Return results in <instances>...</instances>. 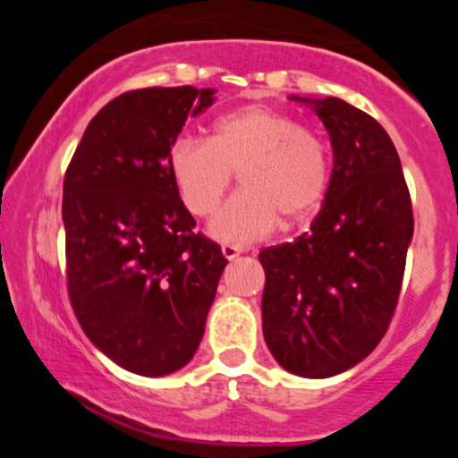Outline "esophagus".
Masks as SVG:
<instances>
[{"label": "esophagus", "mask_w": 458, "mask_h": 458, "mask_svg": "<svg viewBox=\"0 0 458 458\" xmlns=\"http://www.w3.org/2000/svg\"><path fill=\"white\" fill-rule=\"evenodd\" d=\"M221 252H223L225 259L233 260V259H237V256L243 252V250L240 246H231V243H225V246H221Z\"/></svg>", "instance_id": "1"}]
</instances>
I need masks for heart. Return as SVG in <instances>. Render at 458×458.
Segmentation results:
<instances>
[{"mask_svg":"<svg viewBox=\"0 0 458 458\" xmlns=\"http://www.w3.org/2000/svg\"><path fill=\"white\" fill-rule=\"evenodd\" d=\"M171 173L187 210L210 215L242 177V193L210 218L221 242L248 243L271 235L281 223L298 227L317 215L329 185V152L321 135L267 106L218 116L210 140L179 137Z\"/></svg>","mask_w":458,"mask_h":458,"instance_id":"b5f03b06","label":"heart"}]
</instances>
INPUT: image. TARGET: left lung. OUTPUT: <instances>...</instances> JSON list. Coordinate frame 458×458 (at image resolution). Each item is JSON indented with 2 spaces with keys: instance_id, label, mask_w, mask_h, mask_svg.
I'll use <instances>...</instances> for the list:
<instances>
[{
  "instance_id": "8db88e82",
  "label": "left lung",
  "mask_w": 458,
  "mask_h": 458,
  "mask_svg": "<svg viewBox=\"0 0 458 458\" xmlns=\"http://www.w3.org/2000/svg\"><path fill=\"white\" fill-rule=\"evenodd\" d=\"M334 148L325 204L309 233L260 250L262 334L300 377L348 371L386 335L412 240V206L386 129L337 98L306 99Z\"/></svg>"
}]
</instances>
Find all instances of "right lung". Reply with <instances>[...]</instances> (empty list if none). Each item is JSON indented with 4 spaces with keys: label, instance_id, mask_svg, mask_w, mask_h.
Listing matches in <instances>:
<instances>
[{
    "label": "right lung",
    "instance_id": "right-lung-1",
    "mask_svg": "<svg viewBox=\"0 0 458 458\" xmlns=\"http://www.w3.org/2000/svg\"><path fill=\"white\" fill-rule=\"evenodd\" d=\"M215 89L148 87L87 124L64 174L68 298L93 346L131 373L185 367L227 265L196 233L171 173L173 143Z\"/></svg>",
    "mask_w": 458,
    "mask_h": 458
}]
</instances>
